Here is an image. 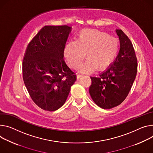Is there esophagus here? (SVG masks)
Masks as SVG:
<instances>
[{
	"mask_svg": "<svg viewBox=\"0 0 153 153\" xmlns=\"http://www.w3.org/2000/svg\"><path fill=\"white\" fill-rule=\"evenodd\" d=\"M82 76H83V74H77V79H79V78L82 77Z\"/></svg>",
	"mask_w": 153,
	"mask_h": 153,
	"instance_id": "34e87169",
	"label": "esophagus"
}]
</instances>
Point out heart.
Returning a JSON list of instances; mask_svg holds the SVG:
<instances>
[{
  "label": "heart",
  "instance_id": "heart-1",
  "mask_svg": "<svg viewBox=\"0 0 153 153\" xmlns=\"http://www.w3.org/2000/svg\"><path fill=\"white\" fill-rule=\"evenodd\" d=\"M120 46L118 39L104 31L84 29L79 32L76 41H70L67 43L65 53L70 65L77 69L80 67L87 53L88 59L83 64L82 70L91 73L98 68L103 71L112 65L117 57Z\"/></svg>",
  "mask_w": 153,
  "mask_h": 153
}]
</instances>
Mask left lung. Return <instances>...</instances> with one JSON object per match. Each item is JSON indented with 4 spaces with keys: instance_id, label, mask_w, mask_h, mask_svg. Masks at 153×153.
<instances>
[{
    "instance_id": "8db88e82",
    "label": "left lung",
    "mask_w": 153,
    "mask_h": 153,
    "mask_svg": "<svg viewBox=\"0 0 153 153\" xmlns=\"http://www.w3.org/2000/svg\"><path fill=\"white\" fill-rule=\"evenodd\" d=\"M120 49L115 60L98 77H91L89 93L95 104L104 109L115 107L126 99L136 77L137 59L131 40L116 30Z\"/></svg>"
}]
</instances>
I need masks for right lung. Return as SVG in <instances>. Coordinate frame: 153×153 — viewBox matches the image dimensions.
Wrapping results in <instances>:
<instances>
[{"instance_id":"1","label":"right lung","mask_w":153,"mask_h":153,"mask_svg":"<svg viewBox=\"0 0 153 153\" xmlns=\"http://www.w3.org/2000/svg\"><path fill=\"white\" fill-rule=\"evenodd\" d=\"M71 30L68 25L45 26L29 43L24 55V84L33 101L45 110L60 108L76 80L63 59Z\"/></svg>"}]
</instances>
